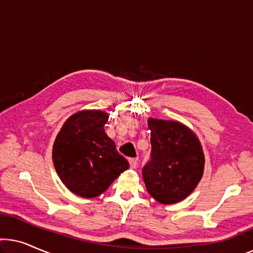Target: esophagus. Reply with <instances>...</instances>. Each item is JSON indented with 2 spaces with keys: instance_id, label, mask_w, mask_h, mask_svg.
Instances as JSON below:
<instances>
[{
  "instance_id": "1",
  "label": "esophagus",
  "mask_w": 253,
  "mask_h": 253,
  "mask_svg": "<svg viewBox=\"0 0 253 253\" xmlns=\"http://www.w3.org/2000/svg\"><path fill=\"white\" fill-rule=\"evenodd\" d=\"M129 164H130V167H131V168L136 169L137 166H138V160H137V159H130Z\"/></svg>"
}]
</instances>
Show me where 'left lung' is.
I'll use <instances>...</instances> for the list:
<instances>
[{"instance_id":"8db88e82","label":"left lung","mask_w":253,"mask_h":253,"mask_svg":"<svg viewBox=\"0 0 253 253\" xmlns=\"http://www.w3.org/2000/svg\"><path fill=\"white\" fill-rule=\"evenodd\" d=\"M151 159L143 168L145 185L161 204L186 198L202 178L204 153L189 127L174 121L150 119Z\"/></svg>"}]
</instances>
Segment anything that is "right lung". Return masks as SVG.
Here are the masks:
<instances>
[{"mask_svg": "<svg viewBox=\"0 0 253 253\" xmlns=\"http://www.w3.org/2000/svg\"><path fill=\"white\" fill-rule=\"evenodd\" d=\"M108 117L100 110L79 112L69 117L55 139L53 162L57 175L83 198L101 195L129 168L103 129Z\"/></svg>", "mask_w": 253, "mask_h": 253, "instance_id": "1", "label": "right lung"}]
</instances>
